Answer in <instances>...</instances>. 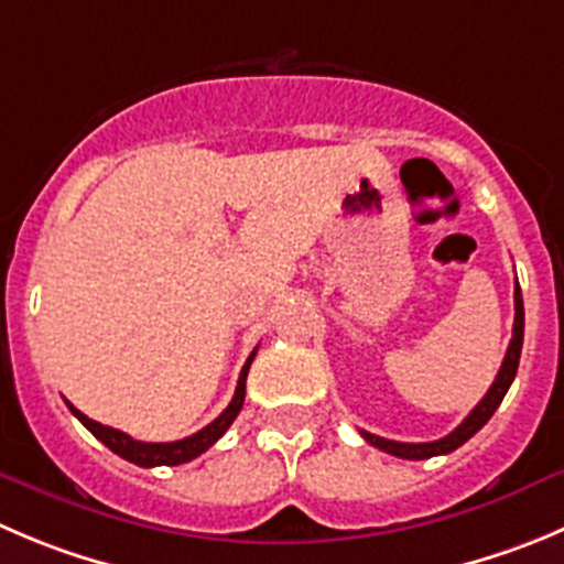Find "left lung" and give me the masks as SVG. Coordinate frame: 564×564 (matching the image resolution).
Returning a JSON list of instances; mask_svg holds the SVG:
<instances>
[{
    "label": "left lung",
    "mask_w": 564,
    "mask_h": 564,
    "mask_svg": "<svg viewBox=\"0 0 564 564\" xmlns=\"http://www.w3.org/2000/svg\"><path fill=\"white\" fill-rule=\"evenodd\" d=\"M520 348H523V296H520V288H518V279H514V326H512V340H509L507 348V357L501 362V371H498L496 382L490 384V390L485 393V399L470 410V415L454 429L452 434L446 437L432 440V443H399V440H388V437H377L371 432H362L359 434L371 443V446L382 448V452L393 454V457L401 459H429V457H440V454H452L454 448H459L463 443H468L481 426L492 417V412L498 410V404L503 401L507 395L509 384H512L514 373H518V362H520Z\"/></svg>",
    "instance_id": "1"
}]
</instances>
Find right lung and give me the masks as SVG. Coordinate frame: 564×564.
Segmentation results:
<instances>
[{
    "instance_id": "right-lung-1",
    "label": "right lung",
    "mask_w": 564,
    "mask_h": 564,
    "mask_svg": "<svg viewBox=\"0 0 564 564\" xmlns=\"http://www.w3.org/2000/svg\"><path fill=\"white\" fill-rule=\"evenodd\" d=\"M254 354H257V348L249 354V359H246V366H243V371H240V379H238V388H235V395H232V401H229L227 410H224L216 421L207 423L202 432L191 434V437H185V440H174V443H141V440H132L130 434L118 432V429L101 426V423L90 421L88 415H83V412H79L74 404H68V401L66 404H68V410L79 417V423H83V426L88 429L96 440H101V443H105L110 452H116L118 457L130 459V463L141 465V468L191 463V459H196L198 454H205L207 448H210L213 443H216V440L221 437L229 426H232L235 417H238L240 406H243V399H246V377H249V366H251V359H254Z\"/></svg>"
}]
</instances>
